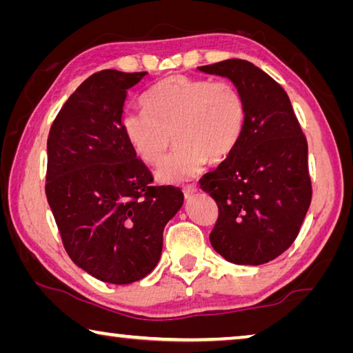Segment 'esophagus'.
Returning <instances> with one entry per match:
<instances>
[{"mask_svg": "<svg viewBox=\"0 0 353 353\" xmlns=\"http://www.w3.org/2000/svg\"><path fill=\"white\" fill-rule=\"evenodd\" d=\"M196 191H198V187L196 185H188V187L183 188V196L185 199H191L193 196L196 194Z\"/></svg>", "mask_w": 353, "mask_h": 353, "instance_id": "34e87169", "label": "esophagus"}]
</instances>
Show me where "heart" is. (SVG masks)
Segmentation results:
<instances>
[{
    "instance_id": "heart-1",
    "label": "heart",
    "mask_w": 353,
    "mask_h": 353,
    "mask_svg": "<svg viewBox=\"0 0 353 353\" xmlns=\"http://www.w3.org/2000/svg\"><path fill=\"white\" fill-rule=\"evenodd\" d=\"M143 105L145 110L123 117V132L146 163L162 160L172 135L179 146L155 170L165 183L190 181L207 160L223 162L235 151L246 124L243 94L225 81L166 77L143 97Z\"/></svg>"
}]
</instances>
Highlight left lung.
Wrapping results in <instances>:
<instances>
[{
	"instance_id": "1",
	"label": "left lung",
	"mask_w": 353,
	"mask_h": 353,
	"mask_svg": "<svg viewBox=\"0 0 353 353\" xmlns=\"http://www.w3.org/2000/svg\"><path fill=\"white\" fill-rule=\"evenodd\" d=\"M198 70L227 77L246 104L235 151L201 179L219 208L210 243L227 261L259 266L291 246L308 212L307 140L288 94L254 63L227 59Z\"/></svg>"
}]
</instances>
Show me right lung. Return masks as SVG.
Masks as SVG:
<instances>
[{
  "label": "right lung",
  "instance_id": "right-lung-1",
  "mask_svg": "<svg viewBox=\"0 0 353 353\" xmlns=\"http://www.w3.org/2000/svg\"><path fill=\"white\" fill-rule=\"evenodd\" d=\"M148 76L103 70L83 81L48 137L46 198L70 259L94 279L128 285L160 260L163 229L183 194L151 187L123 132L128 92Z\"/></svg>",
  "mask_w": 353,
  "mask_h": 353
}]
</instances>
